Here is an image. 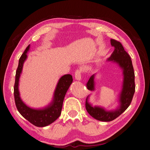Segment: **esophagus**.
<instances>
[{
  "instance_id": "1",
  "label": "esophagus",
  "mask_w": 150,
  "mask_h": 150,
  "mask_svg": "<svg viewBox=\"0 0 150 150\" xmlns=\"http://www.w3.org/2000/svg\"><path fill=\"white\" fill-rule=\"evenodd\" d=\"M75 78L78 81L81 80V70H77L75 72Z\"/></svg>"
}]
</instances>
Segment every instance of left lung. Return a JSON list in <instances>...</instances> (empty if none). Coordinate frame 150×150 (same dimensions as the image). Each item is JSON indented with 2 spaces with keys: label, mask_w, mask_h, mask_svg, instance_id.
<instances>
[{
  "label": "left lung",
  "mask_w": 150,
  "mask_h": 150,
  "mask_svg": "<svg viewBox=\"0 0 150 150\" xmlns=\"http://www.w3.org/2000/svg\"><path fill=\"white\" fill-rule=\"evenodd\" d=\"M111 44L115 50L107 61L116 63L122 69L123 76L122 88L118 96L119 105L115 110H106L102 106H93L89 102V95L86 100V109L89 114L94 119L106 122L114 120L129 107L135 92L134 72L130 56L120 42L111 39ZM95 76L96 74L91 76L86 84L90 91L95 90Z\"/></svg>",
  "instance_id": "obj_1"
}]
</instances>
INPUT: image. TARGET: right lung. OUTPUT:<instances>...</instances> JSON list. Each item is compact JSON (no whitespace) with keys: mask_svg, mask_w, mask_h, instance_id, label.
<instances>
[{"mask_svg":"<svg viewBox=\"0 0 150 150\" xmlns=\"http://www.w3.org/2000/svg\"><path fill=\"white\" fill-rule=\"evenodd\" d=\"M30 45L27 47L22 54L19 61V65L16 71V80L13 94L15 103L18 111L25 120L38 127H44L55 121L61 114L63 101L68 89L72 83V77L71 74H65L59 79L54 90L51 102L44 108H30L22 100L19 89V79L23 69L24 63L28 58Z\"/></svg>","mask_w":150,"mask_h":150,"instance_id":"right-lung-1","label":"right lung"}]
</instances>
